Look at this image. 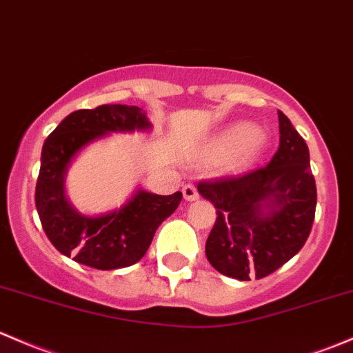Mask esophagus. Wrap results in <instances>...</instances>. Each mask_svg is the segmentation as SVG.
I'll return each instance as SVG.
<instances>
[{
  "mask_svg": "<svg viewBox=\"0 0 353 353\" xmlns=\"http://www.w3.org/2000/svg\"><path fill=\"white\" fill-rule=\"evenodd\" d=\"M183 194L186 201H196V199H199L198 189H196V186H192V184H186L183 188Z\"/></svg>",
  "mask_w": 353,
  "mask_h": 353,
  "instance_id": "1",
  "label": "esophagus"
}]
</instances>
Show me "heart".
<instances>
[{
	"instance_id": "obj_1",
	"label": "heart",
	"mask_w": 353,
	"mask_h": 353,
	"mask_svg": "<svg viewBox=\"0 0 353 353\" xmlns=\"http://www.w3.org/2000/svg\"><path fill=\"white\" fill-rule=\"evenodd\" d=\"M262 135L255 125L240 121L226 127L211 142V150L216 155H233L235 162H245L254 157L262 147Z\"/></svg>"
}]
</instances>
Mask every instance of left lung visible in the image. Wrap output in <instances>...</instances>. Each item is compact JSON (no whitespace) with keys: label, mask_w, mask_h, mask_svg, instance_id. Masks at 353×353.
I'll list each match as a JSON object with an SVG mask.
<instances>
[{"label":"left lung","mask_w":353,"mask_h":353,"mask_svg":"<svg viewBox=\"0 0 353 353\" xmlns=\"http://www.w3.org/2000/svg\"><path fill=\"white\" fill-rule=\"evenodd\" d=\"M279 113V148L265 167L198 184L216 208L206 257L223 276L262 279L294 257L310 236L316 184L310 150L289 118Z\"/></svg>","instance_id":"left-lung-1"}]
</instances>
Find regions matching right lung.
I'll use <instances>...</instances> for the list:
<instances>
[{
	"label": "right lung",
	"mask_w": 353,
	"mask_h": 353,
	"mask_svg": "<svg viewBox=\"0 0 353 353\" xmlns=\"http://www.w3.org/2000/svg\"><path fill=\"white\" fill-rule=\"evenodd\" d=\"M150 128L145 111L139 106L101 105L74 111L47 137L35 205L43 232L62 255L99 270L133 265L145 255L159 225L177 210L181 191L161 196L137 189L123 206L98 216L79 213L65 196L68 169L84 147L110 133Z\"/></svg>",
	"instance_id": "obj_1"
}]
</instances>
